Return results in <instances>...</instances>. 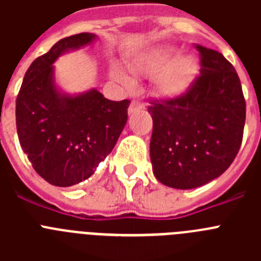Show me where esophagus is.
<instances>
[{
	"instance_id": "esophagus-1",
	"label": "esophagus",
	"mask_w": 261,
	"mask_h": 261,
	"mask_svg": "<svg viewBox=\"0 0 261 261\" xmlns=\"http://www.w3.org/2000/svg\"><path fill=\"white\" fill-rule=\"evenodd\" d=\"M144 108V105H142L141 102H138V100H132V103H130V106H129L128 108V112L129 114H135V112H137L138 110H142Z\"/></svg>"
}]
</instances>
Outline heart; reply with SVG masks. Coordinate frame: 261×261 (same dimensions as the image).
I'll use <instances>...</instances> for the list:
<instances>
[{"label":"heart","instance_id":"heart-1","mask_svg":"<svg viewBox=\"0 0 261 261\" xmlns=\"http://www.w3.org/2000/svg\"><path fill=\"white\" fill-rule=\"evenodd\" d=\"M172 57H174V52L171 49L158 48V49H153L130 60L129 68L136 73H155L164 67L168 62L171 61ZM195 71L196 64L190 57H179L170 62L165 69L159 71L156 77V85L159 90L165 94L180 93L181 90L190 84ZM114 77L123 84L132 82V78L121 68L114 69Z\"/></svg>","mask_w":261,"mask_h":261}]
</instances>
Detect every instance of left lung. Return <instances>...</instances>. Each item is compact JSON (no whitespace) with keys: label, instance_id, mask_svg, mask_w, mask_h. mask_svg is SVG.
Instances as JSON below:
<instances>
[{"label":"left lung","instance_id":"obj_1","mask_svg":"<svg viewBox=\"0 0 261 261\" xmlns=\"http://www.w3.org/2000/svg\"><path fill=\"white\" fill-rule=\"evenodd\" d=\"M200 74L186 93L153 100L150 159L155 177L177 190L204 186L229 168L239 151L246 100L234 66L196 44Z\"/></svg>","mask_w":261,"mask_h":261}]
</instances>
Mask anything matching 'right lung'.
I'll list each match as a JSON object with an SVG mask.
<instances>
[{
  "label": "right lung",
  "instance_id": "right-lung-1",
  "mask_svg": "<svg viewBox=\"0 0 261 261\" xmlns=\"http://www.w3.org/2000/svg\"><path fill=\"white\" fill-rule=\"evenodd\" d=\"M89 32L64 38L27 69L17 96L15 120L20 146L32 167L52 186L89 179L117 142L130 100L112 102L98 90L66 95L57 90L53 62L62 53L90 44Z\"/></svg>",
  "mask_w": 261,
  "mask_h": 261
}]
</instances>
